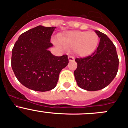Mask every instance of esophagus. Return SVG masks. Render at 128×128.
<instances>
[{"label": "esophagus", "mask_w": 128, "mask_h": 128, "mask_svg": "<svg viewBox=\"0 0 128 128\" xmlns=\"http://www.w3.org/2000/svg\"><path fill=\"white\" fill-rule=\"evenodd\" d=\"M68 59H69V61L70 62H72V61H74V58L72 56H68Z\"/></svg>", "instance_id": "esophagus-1"}]
</instances>
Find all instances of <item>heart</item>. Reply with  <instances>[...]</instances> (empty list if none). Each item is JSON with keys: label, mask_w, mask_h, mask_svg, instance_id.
Wrapping results in <instances>:
<instances>
[{"label": "heart", "mask_w": 128, "mask_h": 128, "mask_svg": "<svg viewBox=\"0 0 128 128\" xmlns=\"http://www.w3.org/2000/svg\"><path fill=\"white\" fill-rule=\"evenodd\" d=\"M58 46L63 48H72L76 55L81 57L90 56L95 52L99 42L98 36L94 32L68 31L58 36Z\"/></svg>", "instance_id": "obj_1"}]
</instances>
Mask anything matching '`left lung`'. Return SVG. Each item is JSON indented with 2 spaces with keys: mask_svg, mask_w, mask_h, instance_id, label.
<instances>
[{
  "mask_svg": "<svg viewBox=\"0 0 128 128\" xmlns=\"http://www.w3.org/2000/svg\"><path fill=\"white\" fill-rule=\"evenodd\" d=\"M95 32L100 38L96 50L91 56L75 59L78 66L74 75L77 85L88 91H96L108 86L116 77L118 68L114 43L100 31Z\"/></svg>",
  "mask_w": 128,
  "mask_h": 128,
  "instance_id": "8db88e82",
  "label": "left lung"
}]
</instances>
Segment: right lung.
Wrapping results in <instances>:
<instances>
[{"label": "right lung", "instance_id": "1", "mask_svg": "<svg viewBox=\"0 0 128 128\" xmlns=\"http://www.w3.org/2000/svg\"><path fill=\"white\" fill-rule=\"evenodd\" d=\"M56 27L39 25L22 34L12 50L11 67L18 81L33 90L46 92L56 87L60 72L67 66L66 55L54 56L48 48Z\"/></svg>", "mask_w": 128, "mask_h": 128}]
</instances>
